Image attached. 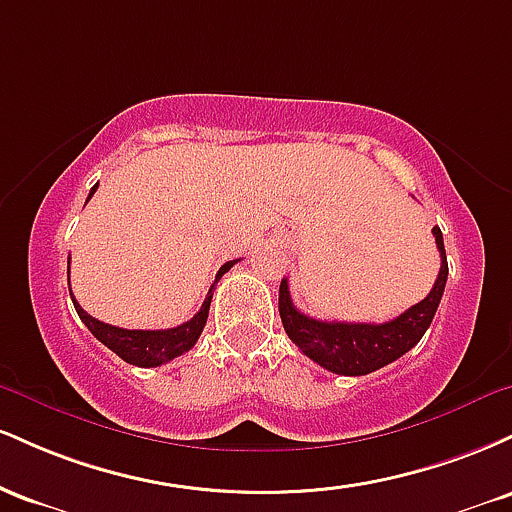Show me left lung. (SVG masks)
I'll return each instance as SVG.
<instances>
[{"label": "left lung", "mask_w": 512, "mask_h": 512, "mask_svg": "<svg viewBox=\"0 0 512 512\" xmlns=\"http://www.w3.org/2000/svg\"><path fill=\"white\" fill-rule=\"evenodd\" d=\"M433 236L440 252V272L431 293L424 301L411 305L409 310L383 325L315 320L293 305L289 281H281L279 315L291 342L305 356L313 358L317 366L337 375H368L414 349L431 327L440 298H443L445 281H448V260H445L443 233L438 226L433 228Z\"/></svg>", "instance_id": "left-lung-1"}]
</instances>
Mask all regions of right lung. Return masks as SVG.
<instances>
[{
  "mask_svg": "<svg viewBox=\"0 0 512 512\" xmlns=\"http://www.w3.org/2000/svg\"><path fill=\"white\" fill-rule=\"evenodd\" d=\"M96 190H98V185L93 187L88 199L93 197V192ZM236 262L238 260H231V262L223 264V267L219 269V274H216L214 286H216V281H219L221 276L226 274ZM67 276H69V269H67ZM214 286L209 289L202 308H199V313L192 317V320L182 322V325H178V327H170V330H122V327L108 325V322H101V320H96V317L88 315L86 310L74 301V296H72V301H74L76 313H79V317H81V322H84L88 330H91V334L98 339V342H103L110 351H115L122 361L132 363V366L156 368V366H163V363L173 361L175 356L185 354V351H190L192 346L197 344L199 334H202L204 325H207L211 296H214Z\"/></svg>",
  "mask_w": 512,
  "mask_h": 512,
  "instance_id": "obj_1",
  "label": "right lung"
}]
</instances>
